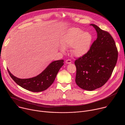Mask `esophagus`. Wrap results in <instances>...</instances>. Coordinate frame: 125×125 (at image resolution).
Wrapping results in <instances>:
<instances>
[{
    "label": "esophagus",
    "mask_w": 125,
    "mask_h": 125,
    "mask_svg": "<svg viewBox=\"0 0 125 125\" xmlns=\"http://www.w3.org/2000/svg\"><path fill=\"white\" fill-rule=\"evenodd\" d=\"M65 63H67V64H70V63H72V61L70 59L69 60H67L65 61Z\"/></svg>",
    "instance_id": "34e87169"
}]
</instances>
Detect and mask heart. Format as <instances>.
<instances>
[{
	"label": "heart",
	"instance_id": "1",
	"mask_svg": "<svg viewBox=\"0 0 125 125\" xmlns=\"http://www.w3.org/2000/svg\"><path fill=\"white\" fill-rule=\"evenodd\" d=\"M92 40V35L90 32H84L79 28H70L60 38L62 46L60 50L64 52L65 49L72 47V54L76 57H82L88 52Z\"/></svg>",
	"mask_w": 125,
	"mask_h": 125
}]
</instances>
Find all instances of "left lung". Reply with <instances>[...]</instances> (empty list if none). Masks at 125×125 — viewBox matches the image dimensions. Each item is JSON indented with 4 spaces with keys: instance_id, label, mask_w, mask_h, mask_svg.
Instances as JSON below:
<instances>
[{
    "instance_id": "obj_1",
    "label": "left lung",
    "mask_w": 125,
    "mask_h": 125,
    "mask_svg": "<svg viewBox=\"0 0 125 125\" xmlns=\"http://www.w3.org/2000/svg\"><path fill=\"white\" fill-rule=\"evenodd\" d=\"M97 38L85 55L75 60V83L81 89L93 91L104 85L111 77L116 66L118 52L111 34L91 24Z\"/></svg>"
}]
</instances>
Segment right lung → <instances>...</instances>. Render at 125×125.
<instances>
[{"label": "right lung", "instance_id": "obj_1", "mask_svg": "<svg viewBox=\"0 0 125 125\" xmlns=\"http://www.w3.org/2000/svg\"><path fill=\"white\" fill-rule=\"evenodd\" d=\"M63 60L55 61L51 62L40 74L30 79H20L13 75L7 69L13 80L22 88L32 92H40L49 88L53 83Z\"/></svg>", "mask_w": 125, "mask_h": 125}]
</instances>
